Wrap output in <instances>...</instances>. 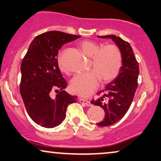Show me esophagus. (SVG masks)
I'll return each mask as SVG.
<instances>
[{
    "label": "esophagus",
    "mask_w": 161,
    "mask_h": 161,
    "mask_svg": "<svg viewBox=\"0 0 161 161\" xmlns=\"http://www.w3.org/2000/svg\"><path fill=\"white\" fill-rule=\"evenodd\" d=\"M80 102L82 104H85V105L87 106H90L92 105L91 103H90L89 101L85 100V99H83V98H80Z\"/></svg>",
    "instance_id": "1"
}]
</instances>
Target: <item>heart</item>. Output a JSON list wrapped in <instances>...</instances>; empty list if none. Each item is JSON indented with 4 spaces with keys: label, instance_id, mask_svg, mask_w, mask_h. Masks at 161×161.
Wrapping results in <instances>:
<instances>
[{
    "label": "heart",
    "instance_id": "obj_1",
    "mask_svg": "<svg viewBox=\"0 0 161 161\" xmlns=\"http://www.w3.org/2000/svg\"><path fill=\"white\" fill-rule=\"evenodd\" d=\"M81 50L87 57L91 58L92 65L88 73L77 74L72 79L70 87L72 92L80 96L87 97L91 95L102 82L107 83L117 77L122 67V54L114 44H108L103 47L92 41H83L80 44ZM58 67L63 73L67 74L68 69L63 64L62 55L58 57Z\"/></svg>",
    "mask_w": 161,
    "mask_h": 161
}]
</instances>
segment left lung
<instances>
[{
  "instance_id": "obj_1",
  "label": "left lung",
  "mask_w": 161,
  "mask_h": 161,
  "mask_svg": "<svg viewBox=\"0 0 161 161\" xmlns=\"http://www.w3.org/2000/svg\"><path fill=\"white\" fill-rule=\"evenodd\" d=\"M98 37L112 39L119 47L123 59V65L117 78L98 92V95H101L100 98L91 101L92 104L103 108L105 117L96 124L105 127L120 120L128 112L138 87L139 66L128 42L114 35Z\"/></svg>"
}]
</instances>
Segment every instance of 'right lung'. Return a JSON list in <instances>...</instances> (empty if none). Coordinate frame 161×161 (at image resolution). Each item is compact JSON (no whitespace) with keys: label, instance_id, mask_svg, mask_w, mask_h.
Listing matches in <instances>:
<instances>
[{"label":"right lung","instance_id":"right-lung-1","mask_svg":"<svg viewBox=\"0 0 161 161\" xmlns=\"http://www.w3.org/2000/svg\"><path fill=\"white\" fill-rule=\"evenodd\" d=\"M80 36L49 31L36 36L21 63L19 91L27 112L36 124L44 128L58 126L64 120L66 108L77 96L65 91L67 82L58 63L59 49ZM58 94L55 99L50 92Z\"/></svg>","mask_w":161,"mask_h":161}]
</instances>
